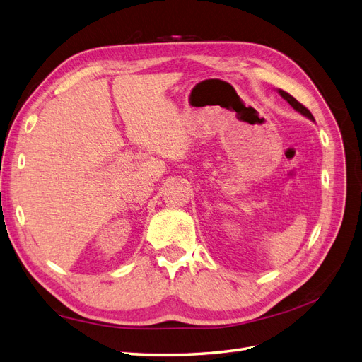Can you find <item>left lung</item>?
Segmentation results:
<instances>
[{
  "label": "left lung",
  "instance_id": "8db88e82",
  "mask_svg": "<svg viewBox=\"0 0 362 362\" xmlns=\"http://www.w3.org/2000/svg\"><path fill=\"white\" fill-rule=\"evenodd\" d=\"M279 95L284 98V100H286L294 110H298L299 113H302L303 116H306V117H310L311 120H314V116L311 115V112L308 110V108H306L303 104H300L298 100H296V98H293L290 93H287V92H284V90H279Z\"/></svg>",
  "mask_w": 362,
  "mask_h": 362
}]
</instances>
